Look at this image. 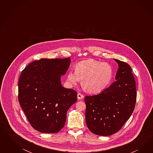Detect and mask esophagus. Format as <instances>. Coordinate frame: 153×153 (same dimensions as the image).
Instances as JSON below:
<instances>
[{
	"instance_id": "34e87169",
	"label": "esophagus",
	"mask_w": 153,
	"mask_h": 153,
	"mask_svg": "<svg viewBox=\"0 0 153 153\" xmlns=\"http://www.w3.org/2000/svg\"><path fill=\"white\" fill-rule=\"evenodd\" d=\"M83 97H84V96H83V95H82V94H81V93H79L77 94V99H78L79 100L82 99Z\"/></svg>"
}]
</instances>
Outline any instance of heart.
Instances as JSON below:
<instances>
[{
  "instance_id": "heart-1",
  "label": "heart",
  "mask_w": 153,
  "mask_h": 153,
  "mask_svg": "<svg viewBox=\"0 0 153 153\" xmlns=\"http://www.w3.org/2000/svg\"><path fill=\"white\" fill-rule=\"evenodd\" d=\"M113 72L109 63L89 59L76 65L75 71H71L67 74V81L71 86H74L82 79V85L87 92L100 93L111 83Z\"/></svg>"
}]
</instances>
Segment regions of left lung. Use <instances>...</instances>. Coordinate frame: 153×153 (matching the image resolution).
<instances>
[{
    "mask_svg": "<svg viewBox=\"0 0 153 153\" xmlns=\"http://www.w3.org/2000/svg\"><path fill=\"white\" fill-rule=\"evenodd\" d=\"M119 68L116 82L93 96H86V122L93 134L109 136L122 128L130 118L136 102V88L130 65L114 59Z\"/></svg>",
    "mask_w": 153,
    "mask_h": 153,
    "instance_id": "obj_1",
    "label": "left lung"
}]
</instances>
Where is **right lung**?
I'll list each match as a JSON object with an SVG mask.
<instances>
[{
  "label": "right lung",
  "instance_id": "right-lung-1",
  "mask_svg": "<svg viewBox=\"0 0 153 153\" xmlns=\"http://www.w3.org/2000/svg\"><path fill=\"white\" fill-rule=\"evenodd\" d=\"M70 62V57L35 60L20 75L19 104L30 125L40 132H58L65 126L67 111L77 100L76 91L60 82Z\"/></svg>",
  "mask_w": 153,
  "mask_h": 153
}]
</instances>
